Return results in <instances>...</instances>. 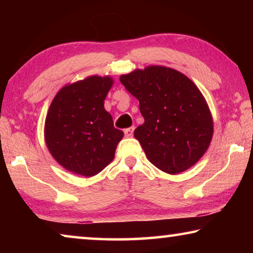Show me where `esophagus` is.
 Returning <instances> with one entry per match:
<instances>
[{"label":"esophagus","mask_w":253,"mask_h":253,"mask_svg":"<svg viewBox=\"0 0 253 253\" xmlns=\"http://www.w3.org/2000/svg\"><path fill=\"white\" fill-rule=\"evenodd\" d=\"M134 129H135V127L132 126L130 128H127V129L124 130V132H125V136L126 137H131L132 136V132H134Z\"/></svg>","instance_id":"34e87169"}]
</instances>
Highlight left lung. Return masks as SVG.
I'll list each match as a JSON object with an SVG mask.
<instances>
[{
  "mask_svg": "<svg viewBox=\"0 0 253 253\" xmlns=\"http://www.w3.org/2000/svg\"><path fill=\"white\" fill-rule=\"evenodd\" d=\"M119 80L139 101L145 122L134 136L148 161L169 174L193 166L213 135L211 113L193 81L160 66L135 70Z\"/></svg>",
  "mask_w": 253,
  "mask_h": 253,
  "instance_id": "1",
  "label": "left lung"
}]
</instances>
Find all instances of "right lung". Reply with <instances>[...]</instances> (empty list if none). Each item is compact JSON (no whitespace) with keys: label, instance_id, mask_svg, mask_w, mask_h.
Instances as JSON below:
<instances>
[{"label":"right lung","instance_id":"right-lung-1","mask_svg":"<svg viewBox=\"0 0 253 253\" xmlns=\"http://www.w3.org/2000/svg\"><path fill=\"white\" fill-rule=\"evenodd\" d=\"M110 77L92 76L63 87L50 105L44 137L51 155L66 169L92 176L114 160L124 132L114 127L104 100Z\"/></svg>","mask_w":253,"mask_h":253}]
</instances>
